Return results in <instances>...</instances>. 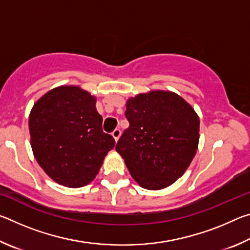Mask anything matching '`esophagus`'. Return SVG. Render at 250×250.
<instances>
[{
    "mask_svg": "<svg viewBox=\"0 0 250 250\" xmlns=\"http://www.w3.org/2000/svg\"><path fill=\"white\" fill-rule=\"evenodd\" d=\"M120 135H121L120 129H116V130L112 132V137H113V139H115V140H116V142H117L118 140H119Z\"/></svg>",
    "mask_w": 250,
    "mask_h": 250,
    "instance_id": "1",
    "label": "esophagus"
}]
</instances>
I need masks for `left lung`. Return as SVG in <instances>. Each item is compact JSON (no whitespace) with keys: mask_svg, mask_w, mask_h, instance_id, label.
<instances>
[{"mask_svg":"<svg viewBox=\"0 0 250 250\" xmlns=\"http://www.w3.org/2000/svg\"><path fill=\"white\" fill-rule=\"evenodd\" d=\"M129 128L116 150L143 188L162 189L180 179L196 154L200 118L175 92L151 90L125 104Z\"/></svg>","mask_w":250,"mask_h":250,"instance_id":"left-lung-1","label":"left lung"}]
</instances>
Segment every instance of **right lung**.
Segmentation results:
<instances>
[{
  "instance_id": "obj_1",
  "label": "right lung",
  "mask_w": 250,
  "mask_h": 250,
  "mask_svg": "<svg viewBox=\"0 0 250 250\" xmlns=\"http://www.w3.org/2000/svg\"><path fill=\"white\" fill-rule=\"evenodd\" d=\"M96 97L79 86H59L34 104L28 118L37 163L56 183L82 188L95 179L115 139L103 131Z\"/></svg>"
}]
</instances>
